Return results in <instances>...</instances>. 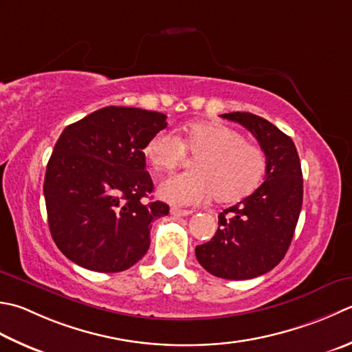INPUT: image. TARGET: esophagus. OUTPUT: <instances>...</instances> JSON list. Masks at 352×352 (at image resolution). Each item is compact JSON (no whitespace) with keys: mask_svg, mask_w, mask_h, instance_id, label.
<instances>
[{"mask_svg":"<svg viewBox=\"0 0 352 352\" xmlns=\"http://www.w3.org/2000/svg\"><path fill=\"white\" fill-rule=\"evenodd\" d=\"M190 213H192V210H184V209H178V208L170 209L172 217H188V215H190Z\"/></svg>","mask_w":352,"mask_h":352,"instance_id":"obj_1","label":"esophagus"}]
</instances>
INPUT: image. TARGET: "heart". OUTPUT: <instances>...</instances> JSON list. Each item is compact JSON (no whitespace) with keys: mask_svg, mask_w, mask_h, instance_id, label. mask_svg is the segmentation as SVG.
<instances>
[{"mask_svg":"<svg viewBox=\"0 0 352 352\" xmlns=\"http://www.w3.org/2000/svg\"><path fill=\"white\" fill-rule=\"evenodd\" d=\"M186 154L195 157L194 172L172 175L158 186V195L177 206H195L213 197L218 203L239 201L258 188L267 168L263 148L223 123H192L180 137L160 131L144 144L148 162L162 172L175 169Z\"/></svg>","mask_w":352,"mask_h":352,"instance_id":"obj_1","label":"heart"}]
</instances>
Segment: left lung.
Returning a JSON list of instances; mask_svg holds the SVG:
<instances>
[{
  "instance_id": "obj_1",
  "label": "left lung",
  "mask_w": 352,
  "mask_h": 352,
  "mask_svg": "<svg viewBox=\"0 0 352 352\" xmlns=\"http://www.w3.org/2000/svg\"><path fill=\"white\" fill-rule=\"evenodd\" d=\"M238 122L259 142L267 157L265 180L252 195L218 215V230L195 247L198 263L217 278L261 276L284 259L302 209L304 180L293 140L252 113L221 114Z\"/></svg>"
}]
</instances>
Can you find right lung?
I'll return each instance as SVG.
<instances>
[{
    "mask_svg": "<svg viewBox=\"0 0 352 352\" xmlns=\"http://www.w3.org/2000/svg\"><path fill=\"white\" fill-rule=\"evenodd\" d=\"M166 125L162 113L105 107L62 131L44 197L54 244L74 264L117 273L148 252L151 223L169 206L142 203L154 189L143 149Z\"/></svg>",
    "mask_w": 352,
    "mask_h": 352,
    "instance_id": "add662e5",
    "label": "right lung"
}]
</instances>
